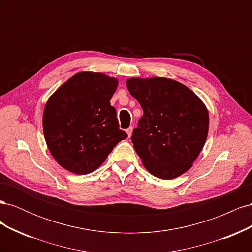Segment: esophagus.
Here are the masks:
<instances>
[{"label": "esophagus", "mask_w": 252, "mask_h": 252, "mask_svg": "<svg viewBox=\"0 0 252 252\" xmlns=\"http://www.w3.org/2000/svg\"><path fill=\"white\" fill-rule=\"evenodd\" d=\"M132 129H133V127H132V126H130V127H129L128 129H126V132H127V134H128L129 138H130V136H131V133H132Z\"/></svg>", "instance_id": "34e87169"}]
</instances>
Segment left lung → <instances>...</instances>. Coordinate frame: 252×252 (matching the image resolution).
<instances>
[{"label": "left lung", "instance_id": "1", "mask_svg": "<svg viewBox=\"0 0 252 252\" xmlns=\"http://www.w3.org/2000/svg\"><path fill=\"white\" fill-rule=\"evenodd\" d=\"M143 117L131 142L152 175L171 180L192 166L207 139L209 116L191 89L167 78L126 81Z\"/></svg>", "mask_w": 252, "mask_h": 252}]
</instances>
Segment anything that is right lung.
<instances>
[{
	"instance_id": "1",
	"label": "right lung",
	"mask_w": 252,
	"mask_h": 252,
	"mask_svg": "<svg viewBox=\"0 0 252 252\" xmlns=\"http://www.w3.org/2000/svg\"><path fill=\"white\" fill-rule=\"evenodd\" d=\"M118 80L100 72H79L46 103L43 131L56 161L75 174L100 167L116 145L127 138L119 128L110 100Z\"/></svg>"
}]
</instances>
